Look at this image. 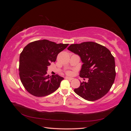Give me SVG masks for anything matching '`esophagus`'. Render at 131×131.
<instances>
[{"mask_svg": "<svg viewBox=\"0 0 131 131\" xmlns=\"http://www.w3.org/2000/svg\"><path fill=\"white\" fill-rule=\"evenodd\" d=\"M66 79H68V80H72L73 79V78H70V77H66Z\"/></svg>", "mask_w": 131, "mask_h": 131, "instance_id": "1", "label": "esophagus"}]
</instances>
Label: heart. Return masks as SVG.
<instances>
[{
	"mask_svg": "<svg viewBox=\"0 0 131 131\" xmlns=\"http://www.w3.org/2000/svg\"><path fill=\"white\" fill-rule=\"evenodd\" d=\"M67 74H68V75H71L72 74V72H70V71H68V72H67Z\"/></svg>",
	"mask_w": 131,
	"mask_h": 131,
	"instance_id": "b5f03b06",
	"label": "heart"
}]
</instances>
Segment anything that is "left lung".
Returning <instances> with one entry per match:
<instances>
[{"mask_svg":"<svg viewBox=\"0 0 131 131\" xmlns=\"http://www.w3.org/2000/svg\"><path fill=\"white\" fill-rule=\"evenodd\" d=\"M68 50L80 57L83 64L80 77L88 78V82H80L74 92L89 101L104 96L112 88L116 76L115 59L110 51L92 41L72 44Z\"/></svg>","mask_w":131,"mask_h":131,"instance_id":"8db88e82","label":"left lung"}]
</instances>
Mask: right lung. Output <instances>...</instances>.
<instances>
[{"label": "right lung", "instance_id": "right-lung-1", "mask_svg": "<svg viewBox=\"0 0 131 131\" xmlns=\"http://www.w3.org/2000/svg\"><path fill=\"white\" fill-rule=\"evenodd\" d=\"M68 45L43 39L25 47L19 56L18 70L22 84L29 93L44 97L58 89L64 78L57 74L47 75V66L56 61L58 54Z\"/></svg>", "mask_w": 131, "mask_h": 131}]
</instances>
